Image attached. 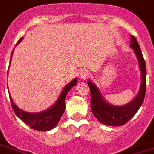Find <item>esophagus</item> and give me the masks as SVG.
Returning a JSON list of instances; mask_svg holds the SVG:
<instances>
[{
  "label": "esophagus",
  "mask_w": 154,
  "mask_h": 154,
  "mask_svg": "<svg viewBox=\"0 0 154 154\" xmlns=\"http://www.w3.org/2000/svg\"><path fill=\"white\" fill-rule=\"evenodd\" d=\"M89 76V73L86 70H83L79 72V77L81 79H86L87 77Z\"/></svg>",
  "instance_id": "obj_1"
}]
</instances>
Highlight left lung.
Instances as JSON below:
<instances>
[{
    "label": "left lung",
    "mask_w": 154,
    "mask_h": 154,
    "mask_svg": "<svg viewBox=\"0 0 154 154\" xmlns=\"http://www.w3.org/2000/svg\"><path fill=\"white\" fill-rule=\"evenodd\" d=\"M130 46L134 49L141 73L140 87L138 93L133 100L124 106H114L104 99L97 87L91 80H88L91 95V110L95 118L105 125L113 127L124 125L136 114L144 101L146 92V66L138 42L131 35Z\"/></svg>",
    "instance_id": "left-lung-1"
}]
</instances>
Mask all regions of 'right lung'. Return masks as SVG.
<instances>
[{"label": "right lung", "instance_id": "1", "mask_svg": "<svg viewBox=\"0 0 154 154\" xmlns=\"http://www.w3.org/2000/svg\"><path fill=\"white\" fill-rule=\"evenodd\" d=\"M23 39V37H21L18 43L16 44V45H18V43H20ZM13 52L10 56V62L12 59ZM77 81H78V79L75 78L70 83H69L62 89L61 94L57 98V100H56V102L51 107L44 111L39 112V113H29V112L22 110L14 104V100H12V97L10 96V103H11L13 109L16 115L32 129L36 131H45L52 130L53 128L56 127L57 124L61 119L62 114L65 111V108H66L65 100L66 97V95L70 89H71L73 87L77 84Z\"/></svg>", "mask_w": 154, "mask_h": 154}]
</instances>
